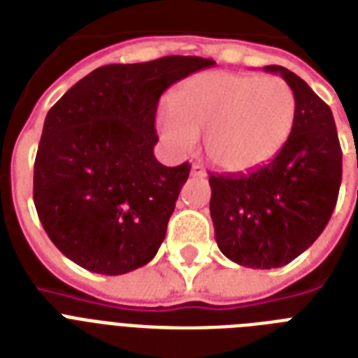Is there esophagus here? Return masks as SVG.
Here are the masks:
<instances>
[{
  "label": "esophagus",
  "mask_w": 358,
  "mask_h": 358,
  "mask_svg": "<svg viewBox=\"0 0 358 358\" xmlns=\"http://www.w3.org/2000/svg\"><path fill=\"white\" fill-rule=\"evenodd\" d=\"M190 176L203 177V176H205V170H203L199 164H192V168H190Z\"/></svg>",
  "instance_id": "34e87169"
}]
</instances>
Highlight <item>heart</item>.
<instances>
[{
	"label": "heart",
	"instance_id": "1",
	"mask_svg": "<svg viewBox=\"0 0 358 358\" xmlns=\"http://www.w3.org/2000/svg\"><path fill=\"white\" fill-rule=\"evenodd\" d=\"M297 116L292 87L281 77L207 71L173 90L155 127L173 155H188L205 133L214 164L231 173L271 161L290 138Z\"/></svg>",
	"mask_w": 358,
	"mask_h": 358
}]
</instances>
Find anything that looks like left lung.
Instances as JSON below:
<instances>
[{"label":"left lung","instance_id":"obj_1","mask_svg":"<svg viewBox=\"0 0 358 358\" xmlns=\"http://www.w3.org/2000/svg\"><path fill=\"white\" fill-rule=\"evenodd\" d=\"M292 87L290 138L268 164L210 176V218L220 251L240 266L271 270L292 262L327 225L342 182V150L331 108L282 66H264Z\"/></svg>","mask_w":358,"mask_h":358}]
</instances>
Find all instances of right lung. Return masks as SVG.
Instances as JSON below:
<instances>
[{"label": "right lung", "instance_id": "1", "mask_svg": "<svg viewBox=\"0 0 358 358\" xmlns=\"http://www.w3.org/2000/svg\"><path fill=\"white\" fill-rule=\"evenodd\" d=\"M216 62L170 55L107 64L76 83L45 116L33 197L51 242L76 264L122 275L161 248L190 164H161L155 113L166 88Z\"/></svg>", "mask_w": 358, "mask_h": 358}]
</instances>
